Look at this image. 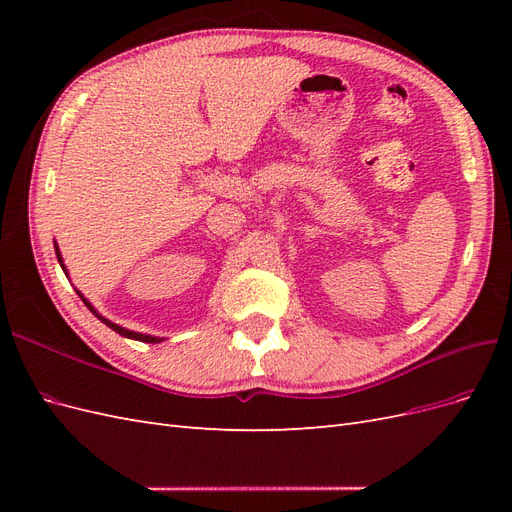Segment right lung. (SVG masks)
I'll list each match as a JSON object with an SVG mask.
<instances>
[{
	"label": "right lung",
	"instance_id": "obj_1",
	"mask_svg": "<svg viewBox=\"0 0 512 512\" xmlns=\"http://www.w3.org/2000/svg\"><path fill=\"white\" fill-rule=\"evenodd\" d=\"M55 256H57V260H59L61 269H64V273H66V277H68V271H66V265H64V258H61V254H59V247H57V243H55ZM74 290H76V288H74ZM76 294H79L81 301L87 305V309H89L91 314H94L98 320H102L108 329H113L115 333H119L121 337H128V339H138V342H147V344H158V342H162V339H164V337H153V335L136 333V331H130V329H123V327H119V324H115V322H111V320H108V318H104L102 314H98V309H96L94 305H91V303H89V301L83 297V294H81L79 290H76Z\"/></svg>",
	"mask_w": 512,
	"mask_h": 512
}]
</instances>
